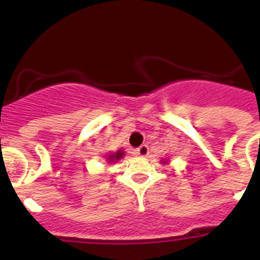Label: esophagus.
<instances>
[{"instance_id": "obj_1", "label": "esophagus", "mask_w": 260, "mask_h": 260, "mask_svg": "<svg viewBox=\"0 0 260 260\" xmlns=\"http://www.w3.org/2000/svg\"><path fill=\"white\" fill-rule=\"evenodd\" d=\"M148 153H149V149H148V146H147V145H142L140 147V148H137L138 156L146 157V156H148Z\"/></svg>"}]
</instances>
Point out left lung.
Instances as JSON below:
<instances>
[{"mask_svg": "<svg viewBox=\"0 0 260 260\" xmlns=\"http://www.w3.org/2000/svg\"><path fill=\"white\" fill-rule=\"evenodd\" d=\"M169 158H162L161 159V164H164V165H167V164H169Z\"/></svg>", "mask_w": 260, "mask_h": 260, "instance_id": "obj_1", "label": "left lung"}]
</instances>
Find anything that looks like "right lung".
I'll use <instances>...</instances> for the list:
<instances>
[{"label": "right lung", "mask_w": 260, "mask_h": 260, "mask_svg": "<svg viewBox=\"0 0 260 260\" xmlns=\"http://www.w3.org/2000/svg\"><path fill=\"white\" fill-rule=\"evenodd\" d=\"M106 161H107V164H115V162H118L119 161V159H122L123 157L125 156L124 154V151H123L122 148L120 149H118L117 152H112V153H108V154H106Z\"/></svg>", "instance_id": "obj_1"}]
</instances>
